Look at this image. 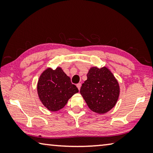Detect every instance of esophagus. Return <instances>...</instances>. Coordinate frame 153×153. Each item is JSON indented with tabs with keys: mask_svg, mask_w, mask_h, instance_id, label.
Returning a JSON list of instances; mask_svg holds the SVG:
<instances>
[{
	"mask_svg": "<svg viewBox=\"0 0 153 153\" xmlns=\"http://www.w3.org/2000/svg\"><path fill=\"white\" fill-rule=\"evenodd\" d=\"M81 84H80V83H79V84H77V85H76V86L77 87V88H78V90H79V89H80V88H81Z\"/></svg>",
	"mask_w": 153,
	"mask_h": 153,
	"instance_id": "obj_1",
	"label": "esophagus"
}]
</instances>
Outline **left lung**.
I'll list each match as a JSON object with an SVG mask.
<instances>
[{"instance_id":"left-lung-1","label":"left lung","mask_w":153,"mask_h":153,"mask_svg":"<svg viewBox=\"0 0 153 153\" xmlns=\"http://www.w3.org/2000/svg\"><path fill=\"white\" fill-rule=\"evenodd\" d=\"M120 92L117 80L106 67H91L80 88V94L90 109L98 114L106 113L115 107Z\"/></svg>"}]
</instances>
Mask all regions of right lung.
Listing matches in <instances>:
<instances>
[{"label":"right lung","instance_id":"right-lung-1","mask_svg":"<svg viewBox=\"0 0 153 153\" xmlns=\"http://www.w3.org/2000/svg\"><path fill=\"white\" fill-rule=\"evenodd\" d=\"M38 97L48 110L57 111L63 108L72 96L79 92L61 67L46 69L37 84Z\"/></svg>","mask_w":153,"mask_h":153}]
</instances>
